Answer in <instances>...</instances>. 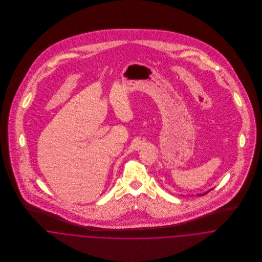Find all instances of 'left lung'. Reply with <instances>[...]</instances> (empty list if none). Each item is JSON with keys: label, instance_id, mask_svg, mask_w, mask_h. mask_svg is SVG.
<instances>
[{"label": "left lung", "instance_id": "obj_1", "mask_svg": "<svg viewBox=\"0 0 262 262\" xmlns=\"http://www.w3.org/2000/svg\"><path fill=\"white\" fill-rule=\"evenodd\" d=\"M207 192H208V191H207ZM207 192H206V193H207ZM203 194H205V193H203ZM199 195H202V194H199Z\"/></svg>", "mask_w": 262, "mask_h": 262}]
</instances>
